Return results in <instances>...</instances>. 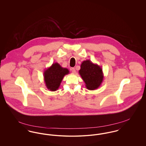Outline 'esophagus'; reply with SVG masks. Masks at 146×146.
Masks as SVG:
<instances>
[{
  "instance_id": "obj_1",
  "label": "esophagus",
  "mask_w": 146,
  "mask_h": 146,
  "mask_svg": "<svg viewBox=\"0 0 146 146\" xmlns=\"http://www.w3.org/2000/svg\"><path fill=\"white\" fill-rule=\"evenodd\" d=\"M71 70H72V72L73 73H76V69H75L74 68H72L71 69Z\"/></svg>"
}]
</instances>
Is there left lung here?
<instances>
[{
    "instance_id": "left-lung-1",
    "label": "left lung",
    "mask_w": 146,
    "mask_h": 146,
    "mask_svg": "<svg viewBox=\"0 0 146 146\" xmlns=\"http://www.w3.org/2000/svg\"><path fill=\"white\" fill-rule=\"evenodd\" d=\"M79 73L85 83L86 88L90 90L98 89L104 78L102 68L89 60L82 62Z\"/></svg>"
}]
</instances>
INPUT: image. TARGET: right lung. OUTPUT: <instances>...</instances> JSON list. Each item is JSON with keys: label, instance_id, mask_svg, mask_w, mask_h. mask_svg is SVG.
I'll return each mask as SVG.
<instances>
[{"label": "right lung", "instance_id": "obj_1", "mask_svg": "<svg viewBox=\"0 0 146 146\" xmlns=\"http://www.w3.org/2000/svg\"><path fill=\"white\" fill-rule=\"evenodd\" d=\"M69 73V70L66 68H63L59 63H52L43 73L44 80L47 89L51 91L57 90L63 77Z\"/></svg>", "mask_w": 146, "mask_h": 146}]
</instances>
